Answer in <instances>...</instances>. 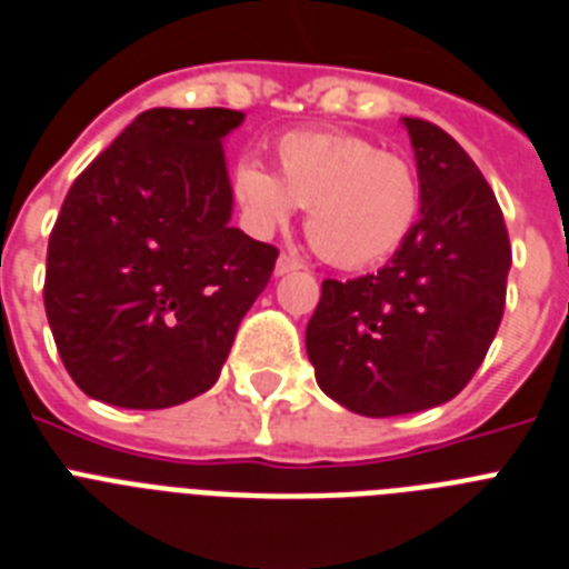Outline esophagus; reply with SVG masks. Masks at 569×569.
<instances>
[{
	"label": "esophagus",
	"mask_w": 569,
	"mask_h": 569,
	"mask_svg": "<svg viewBox=\"0 0 569 569\" xmlns=\"http://www.w3.org/2000/svg\"><path fill=\"white\" fill-rule=\"evenodd\" d=\"M300 269V260H295L292 254H280L277 257V266H274V274H292V271Z\"/></svg>",
	"instance_id": "1"
}]
</instances>
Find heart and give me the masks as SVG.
<instances>
[{
	"label": "heart",
	"mask_w": 569,
	"mask_h": 569,
	"mask_svg": "<svg viewBox=\"0 0 569 569\" xmlns=\"http://www.w3.org/2000/svg\"><path fill=\"white\" fill-rule=\"evenodd\" d=\"M277 170L257 159L233 167V193L251 231L271 233L307 208L315 248L338 269H367L408 240L422 208L417 167L352 132H286Z\"/></svg>",
	"instance_id": "obj_1"
}]
</instances>
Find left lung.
I'll list each match as a JSON object with an SVG mask.
<instances>
[{
	"label": "left lung",
	"mask_w": 569,
	"mask_h": 569,
	"mask_svg": "<svg viewBox=\"0 0 569 569\" xmlns=\"http://www.w3.org/2000/svg\"><path fill=\"white\" fill-rule=\"evenodd\" d=\"M422 211L379 274L323 280L307 352L329 399L402 417L455 399L498 336L512 246L489 181L446 130L405 118Z\"/></svg>",
	"instance_id": "obj_1"
}]
</instances>
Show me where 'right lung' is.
Wrapping results in <instances>:
<instances>
[{
    "label": "right lung",
    "instance_id": "obj_1",
    "mask_svg": "<svg viewBox=\"0 0 569 569\" xmlns=\"http://www.w3.org/2000/svg\"><path fill=\"white\" fill-rule=\"evenodd\" d=\"M237 109H147L74 179L49 237L46 315L86 396L159 410L213 388L277 248L228 226Z\"/></svg>",
    "mask_w": 569,
    "mask_h": 569
}]
</instances>
